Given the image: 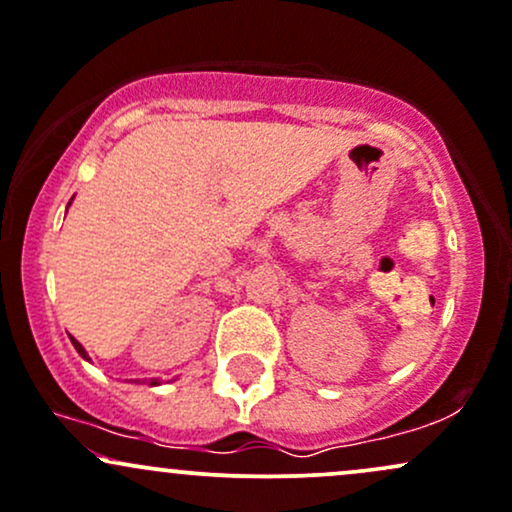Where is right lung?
Segmentation results:
<instances>
[{"instance_id": "1", "label": "right lung", "mask_w": 512, "mask_h": 512, "mask_svg": "<svg viewBox=\"0 0 512 512\" xmlns=\"http://www.w3.org/2000/svg\"><path fill=\"white\" fill-rule=\"evenodd\" d=\"M70 203H72V200H70ZM70 338H72V336H70ZM72 346L77 348V353L82 355L84 360H91V358H89V353H86L84 346H82V343L77 341V338H72ZM135 382H137V384H149V387H157V384H162V380H135Z\"/></svg>"}]
</instances>
